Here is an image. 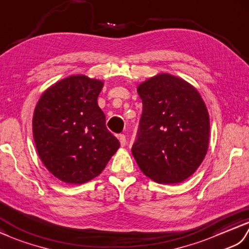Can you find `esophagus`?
Wrapping results in <instances>:
<instances>
[{
  "label": "esophagus",
  "instance_id": "obj_1",
  "mask_svg": "<svg viewBox=\"0 0 249 249\" xmlns=\"http://www.w3.org/2000/svg\"><path fill=\"white\" fill-rule=\"evenodd\" d=\"M118 139H119V142H120V145H121V147H124V146H125V142H126L125 136H124V134H120V135L118 136Z\"/></svg>",
  "mask_w": 249,
  "mask_h": 249
}]
</instances>
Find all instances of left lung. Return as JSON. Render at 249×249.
Returning a JSON list of instances; mask_svg holds the SVG:
<instances>
[{
	"label": "left lung",
	"mask_w": 249,
	"mask_h": 249,
	"mask_svg": "<svg viewBox=\"0 0 249 249\" xmlns=\"http://www.w3.org/2000/svg\"><path fill=\"white\" fill-rule=\"evenodd\" d=\"M137 92L142 114L132 154L154 182L180 183L195 173L208 151L206 104L194 86L168 73L141 83Z\"/></svg>",
	"instance_id": "obj_1"
}]
</instances>
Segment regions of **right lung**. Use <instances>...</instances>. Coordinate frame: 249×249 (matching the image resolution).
<instances>
[{
    "label": "right lung",
    "instance_id": "right-lung-1",
    "mask_svg": "<svg viewBox=\"0 0 249 249\" xmlns=\"http://www.w3.org/2000/svg\"><path fill=\"white\" fill-rule=\"evenodd\" d=\"M100 80L71 75L42 93L33 116V136L43 165L55 178L82 184L99 176L118 150L98 106Z\"/></svg>",
    "mask_w": 249,
    "mask_h": 249
}]
</instances>
